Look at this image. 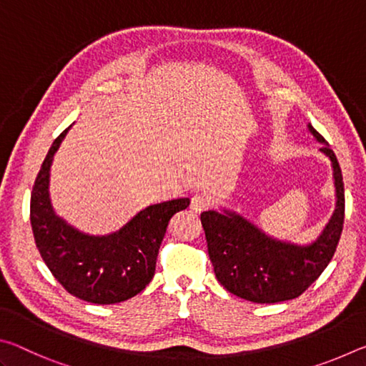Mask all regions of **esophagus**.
<instances>
[{"instance_id": "esophagus-1", "label": "esophagus", "mask_w": 366, "mask_h": 366, "mask_svg": "<svg viewBox=\"0 0 366 366\" xmlns=\"http://www.w3.org/2000/svg\"><path fill=\"white\" fill-rule=\"evenodd\" d=\"M208 207H209V198H208L207 195L197 194V195L192 197V202H190L192 212L202 213V212H205V209H207Z\"/></svg>"}]
</instances>
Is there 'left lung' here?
Returning a JSON list of instances; mask_svg holds the SVG:
<instances>
[{
	"label": "left lung",
	"instance_id": "8db88e82",
	"mask_svg": "<svg viewBox=\"0 0 366 366\" xmlns=\"http://www.w3.org/2000/svg\"><path fill=\"white\" fill-rule=\"evenodd\" d=\"M308 129L318 142H325L312 126ZM321 152L332 163L337 203L323 234L312 245L280 242L231 212L202 213L216 280L231 294L255 303L292 300L305 292L330 264L342 234L345 195L336 154L327 145L321 147Z\"/></svg>",
	"mask_w": 366,
	"mask_h": 366
}]
</instances>
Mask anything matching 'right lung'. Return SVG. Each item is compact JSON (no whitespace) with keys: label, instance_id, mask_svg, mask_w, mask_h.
Instances as JSON below:
<instances>
[{"label":"right lung","instance_id":"right-lung-1","mask_svg":"<svg viewBox=\"0 0 366 366\" xmlns=\"http://www.w3.org/2000/svg\"><path fill=\"white\" fill-rule=\"evenodd\" d=\"M66 129L53 142L30 195V222L43 262L67 292L98 305L119 303L142 292L153 280L159 245L172 216L189 198L158 203L140 212L121 231L95 237L76 231L53 213L49 166Z\"/></svg>","mask_w":366,"mask_h":366}]
</instances>
